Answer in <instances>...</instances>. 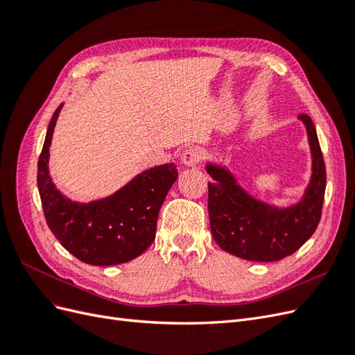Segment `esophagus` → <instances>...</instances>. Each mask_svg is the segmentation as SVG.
<instances>
[{
	"instance_id": "34e87169",
	"label": "esophagus",
	"mask_w": 355,
	"mask_h": 355,
	"mask_svg": "<svg viewBox=\"0 0 355 355\" xmlns=\"http://www.w3.org/2000/svg\"><path fill=\"white\" fill-rule=\"evenodd\" d=\"M202 159V151L200 148H189L187 151L182 153L180 161L182 164L187 167H194Z\"/></svg>"
}]
</instances>
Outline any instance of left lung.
Returning <instances> with one entry per match:
<instances>
[{
	"mask_svg": "<svg viewBox=\"0 0 355 355\" xmlns=\"http://www.w3.org/2000/svg\"><path fill=\"white\" fill-rule=\"evenodd\" d=\"M311 153V178L304 194L290 206H275L249 194L228 166L206 163L209 218L213 239L222 250L245 261L274 262L293 254L318 227L326 191V167L317 130L300 114Z\"/></svg>",
	"mask_w": 355,
	"mask_h": 355,
	"instance_id": "8db88e82",
	"label": "left lung"
}]
</instances>
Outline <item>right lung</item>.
Wrapping results in <instances>:
<instances>
[{"mask_svg": "<svg viewBox=\"0 0 355 355\" xmlns=\"http://www.w3.org/2000/svg\"><path fill=\"white\" fill-rule=\"evenodd\" d=\"M63 108L55 111L38 159V191L49 228L84 263L110 266L130 262L155 240L157 219L178 167L167 163L136 175L114 194L89 202L62 194L50 176V145Z\"/></svg>", "mask_w": 355, "mask_h": 355, "instance_id": "obj_1", "label": "right lung"}]
</instances>
